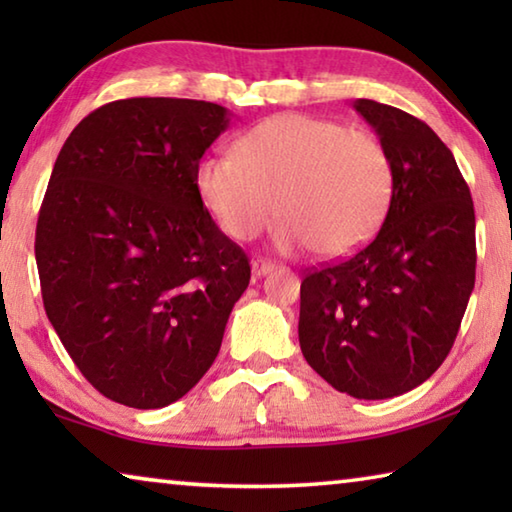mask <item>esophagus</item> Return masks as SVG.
I'll use <instances>...</instances> for the list:
<instances>
[{"mask_svg":"<svg viewBox=\"0 0 512 512\" xmlns=\"http://www.w3.org/2000/svg\"><path fill=\"white\" fill-rule=\"evenodd\" d=\"M275 268V264L273 262H268V259H262V257H257V259H253V262H250V271H253V277L255 280H259V277H264V275H268Z\"/></svg>","mask_w":512,"mask_h":512,"instance_id":"obj_1","label":"esophagus"}]
</instances>
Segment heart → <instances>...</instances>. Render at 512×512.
<instances>
[{"instance_id": "heart-1", "label": "heart", "mask_w": 512, "mask_h": 512, "mask_svg": "<svg viewBox=\"0 0 512 512\" xmlns=\"http://www.w3.org/2000/svg\"><path fill=\"white\" fill-rule=\"evenodd\" d=\"M196 185L230 239L250 241L277 219V248L318 255L357 250L379 228L393 194L386 146L339 121L277 115L198 164Z\"/></svg>"}]
</instances>
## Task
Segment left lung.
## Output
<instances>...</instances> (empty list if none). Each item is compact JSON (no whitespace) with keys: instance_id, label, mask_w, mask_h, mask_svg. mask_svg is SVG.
<instances>
[{"instance_id":"obj_1","label":"left lung","mask_w":512,"mask_h":512,"mask_svg":"<svg viewBox=\"0 0 512 512\" xmlns=\"http://www.w3.org/2000/svg\"><path fill=\"white\" fill-rule=\"evenodd\" d=\"M354 110L391 155V205L357 255L302 280L298 339L336 391L388 400L427 381L452 350L474 289V203L424 121L370 99Z\"/></svg>"}]
</instances>
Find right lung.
<instances>
[{
    "mask_svg": "<svg viewBox=\"0 0 512 512\" xmlns=\"http://www.w3.org/2000/svg\"><path fill=\"white\" fill-rule=\"evenodd\" d=\"M210 101L90 112L60 149L36 230L49 323L108 400L162 409L219 354L248 257L203 207L196 171L230 126Z\"/></svg>",
    "mask_w": 512,
    "mask_h": 512,
    "instance_id": "obj_1",
    "label": "right lung"
}]
</instances>
